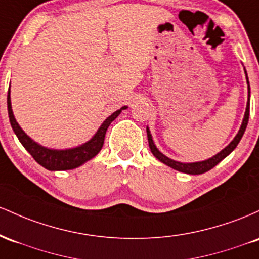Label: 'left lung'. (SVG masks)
<instances>
[{
	"instance_id": "obj_1",
	"label": "left lung",
	"mask_w": 259,
	"mask_h": 259,
	"mask_svg": "<svg viewBox=\"0 0 259 259\" xmlns=\"http://www.w3.org/2000/svg\"><path fill=\"white\" fill-rule=\"evenodd\" d=\"M245 74H246V80H247V89H248V98H247V106H246V111H245V116H243V120L242 123H241V127L237 132V135L235 136V138L226 145L225 148L219 152L218 154H215L214 156L211 158L207 159V160H203V161H196V162H181V161H176L174 159L167 158L166 155H164L160 150L156 148L155 143H154L153 137H152V133H150L149 128L147 127V135H148V142H149V148L152 150L153 155L158 159L159 161H161L162 164L167 165V166L172 167L174 170L180 171V172H185L188 174V175H200V174H204L207 171L213 168L215 165L219 164L223 159H225L226 156L230 154L235 148L237 147L239 142L242 138L243 133H245L247 123H248V117H249V98H251V89H249V82H248V77H247V72L245 69Z\"/></svg>"
}]
</instances>
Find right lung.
Returning <instances> with one entry per match:
<instances>
[{"label":"right lung","instance_id":"add662e5","mask_svg":"<svg viewBox=\"0 0 259 259\" xmlns=\"http://www.w3.org/2000/svg\"><path fill=\"white\" fill-rule=\"evenodd\" d=\"M11 88V85H10ZM7 109H8V117H10L11 126L18 137L19 142L23 147L27 149V152L34 158L37 164L41 165L42 167L48 168L50 171H63V170H72L84 162L89 161L94 158L97 154L100 152L103 148L104 139H105L106 131L111 122L121 114L122 110L127 109V106H122L114 114H111L105 121L99 127L97 133L89 139L85 143L78 145L74 148H68V149H52V148L44 147V145L36 143L34 139H31L27 133L24 132L17 122L12 111V104H11V91H8L7 95Z\"/></svg>","mask_w":259,"mask_h":259}]
</instances>
